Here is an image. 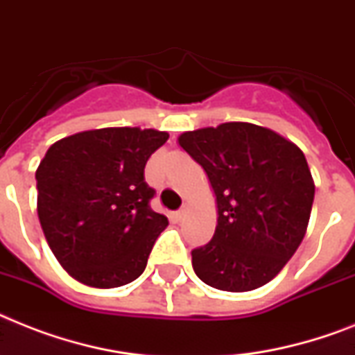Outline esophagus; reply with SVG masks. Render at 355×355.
<instances>
[{"instance_id":"esophagus-1","label":"esophagus","mask_w":355,"mask_h":355,"mask_svg":"<svg viewBox=\"0 0 355 355\" xmlns=\"http://www.w3.org/2000/svg\"><path fill=\"white\" fill-rule=\"evenodd\" d=\"M184 217H186V207H182V209H178V211H177L178 220H180V218H184Z\"/></svg>"}]
</instances>
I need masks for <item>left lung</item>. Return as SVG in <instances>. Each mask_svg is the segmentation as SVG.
I'll return each mask as SVG.
<instances>
[{
    "mask_svg": "<svg viewBox=\"0 0 355 355\" xmlns=\"http://www.w3.org/2000/svg\"><path fill=\"white\" fill-rule=\"evenodd\" d=\"M178 144L202 166L217 195L215 235L191 252L197 277L224 292L264 286L306 233L315 186L302 151L246 122L187 131Z\"/></svg>",
    "mask_w": 355,
    "mask_h": 355,
    "instance_id": "1",
    "label": "left lung"
}]
</instances>
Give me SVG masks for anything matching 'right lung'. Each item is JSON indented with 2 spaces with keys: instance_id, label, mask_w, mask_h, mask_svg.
Wrapping results in <instances>:
<instances>
[{
  "instance_id": "obj_1",
  "label": "right lung",
  "mask_w": 355,
  "mask_h": 355,
  "mask_svg": "<svg viewBox=\"0 0 355 355\" xmlns=\"http://www.w3.org/2000/svg\"><path fill=\"white\" fill-rule=\"evenodd\" d=\"M168 132L105 128L53 144L37 166V217L54 257L83 284L142 275L168 217L151 209L144 168Z\"/></svg>"
}]
</instances>
